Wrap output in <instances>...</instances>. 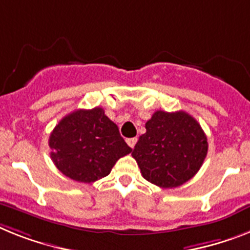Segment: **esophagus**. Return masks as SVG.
Instances as JSON below:
<instances>
[{"label":"esophagus","instance_id":"34e87169","mask_svg":"<svg viewBox=\"0 0 250 250\" xmlns=\"http://www.w3.org/2000/svg\"><path fill=\"white\" fill-rule=\"evenodd\" d=\"M136 142H137V138H136V137H133V138H128V140H127V144H128L129 147H132V148L135 147Z\"/></svg>","mask_w":250,"mask_h":250}]
</instances>
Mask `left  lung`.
<instances>
[{
	"label": "left lung",
	"instance_id": "left-lung-1",
	"mask_svg": "<svg viewBox=\"0 0 250 250\" xmlns=\"http://www.w3.org/2000/svg\"><path fill=\"white\" fill-rule=\"evenodd\" d=\"M207 150L206 135L192 115L156 110L132 156L145 179L161 188H175L196 175Z\"/></svg>",
	"mask_w": 250,
	"mask_h": 250
}]
</instances>
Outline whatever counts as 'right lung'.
Returning a JSON list of instances; mask_svg holds the SVG:
<instances>
[{"label": "right lung", "instance_id": "1", "mask_svg": "<svg viewBox=\"0 0 250 250\" xmlns=\"http://www.w3.org/2000/svg\"><path fill=\"white\" fill-rule=\"evenodd\" d=\"M49 147L58 170L81 183L106 177L115 163L132 151L99 106L63 117L50 133Z\"/></svg>", "mask_w": 250, "mask_h": 250}]
</instances>
